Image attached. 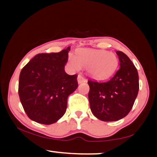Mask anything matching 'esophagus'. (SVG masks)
I'll use <instances>...</instances> for the list:
<instances>
[{
	"mask_svg": "<svg viewBox=\"0 0 157 157\" xmlns=\"http://www.w3.org/2000/svg\"><path fill=\"white\" fill-rule=\"evenodd\" d=\"M77 81H78V83H82V82H86L87 80L85 79V77L82 75H79L77 77Z\"/></svg>",
	"mask_w": 157,
	"mask_h": 157,
	"instance_id": "34e87169",
	"label": "esophagus"
}]
</instances>
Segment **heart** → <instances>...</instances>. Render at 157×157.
<instances>
[{
    "instance_id": "b5f03b06",
    "label": "heart",
    "mask_w": 157,
    "mask_h": 157,
    "mask_svg": "<svg viewBox=\"0 0 157 157\" xmlns=\"http://www.w3.org/2000/svg\"><path fill=\"white\" fill-rule=\"evenodd\" d=\"M68 62L73 70H79L81 67L87 68L89 75L97 80H103L113 75L118 66L116 55L105 50L80 48L76 55H69Z\"/></svg>"
}]
</instances>
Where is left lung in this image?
I'll return each mask as SVG.
<instances>
[{
  "instance_id": "left-lung-1",
  "label": "left lung",
  "mask_w": 157,
  "mask_h": 157,
  "mask_svg": "<svg viewBox=\"0 0 157 157\" xmlns=\"http://www.w3.org/2000/svg\"><path fill=\"white\" fill-rule=\"evenodd\" d=\"M120 68L105 82L89 80V100L91 112L105 122L117 121L128 114L137 97L139 75L129 57L117 51Z\"/></svg>"
}]
</instances>
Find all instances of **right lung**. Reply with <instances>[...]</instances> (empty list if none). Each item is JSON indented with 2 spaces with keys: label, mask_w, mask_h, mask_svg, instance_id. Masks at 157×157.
I'll use <instances>...</instances> for the list:
<instances>
[{
  "label": "right lung",
  "mask_w": 157,
  "mask_h": 157,
  "mask_svg": "<svg viewBox=\"0 0 157 157\" xmlns=\"http://www.w3.org/2000/svg\"><path fill=\"white\" fill-rule=\"evenodd\" d=\"M68 46L57 53L38 54L21 70L18 94L29 118L44 125L55 123L63 116L67 98L78 86L77 75L65 71Z\"/></svg>",
  "instance_id": "obj_1"
}]
</instances>
